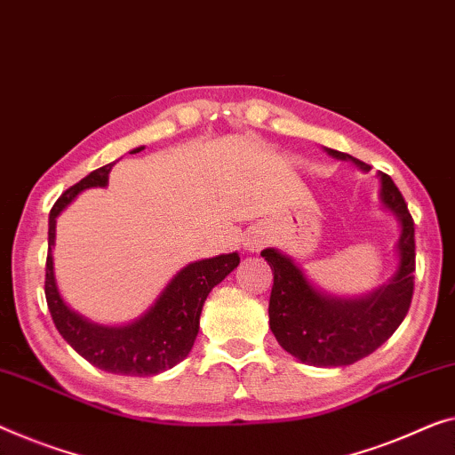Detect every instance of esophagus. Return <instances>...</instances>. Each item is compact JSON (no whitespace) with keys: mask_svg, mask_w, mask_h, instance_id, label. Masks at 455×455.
Returning a JSON list of instances; mask_svg holds the SVG:
<instances>
[{"mask_svg":"<svg viewBox=\"0 0 455 455\" xmlns=\"http://www.w3.org/2000/svg\"><path fill=\"white\" fill-rule=\"evenodd\" d=\"M263 245H266V236L259 235V233L249 235V239H247V243H245V247H247L249 251H259Z\"/></svg>","mask_w":455,"mask_h":455,"instance_id":"esophagus-1","label":"esophagus"}]
</instances>
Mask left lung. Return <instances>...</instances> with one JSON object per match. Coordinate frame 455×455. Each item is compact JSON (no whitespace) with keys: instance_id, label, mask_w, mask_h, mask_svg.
I'll return each instance as SVG.
<instances>
[{"instance_id":"obj_1","label":"left lung","mask_w":455,"mask_h":455,"mask_svg":"<svg viewBox=\"0 0 455 455\" xmlns=\"http://www.w3.org/2000/svg\"><path fill=\"white\" fill-rule=\"evenodd\" d=\"M339 159H351L362 169H368L363 161L347 153L329 148ZM382 189L379 198L384 206L401 220V239H398V271L390 283L374 294L357 300H339L329 298L310 286L292 259L277 253L275 249H263L271 271L274 288L269 296V329L277 343L288 354L313 365H349L388 341L390 335L404 321L411 308L412 290H415V222L409 206L390 175L379 173Z\"/></svg>"}]
</instances>
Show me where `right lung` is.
Returning a JSON list of instances; mask_svg holds the SVG:
<instances>
[{
	"label": "right lung",
	"mask_w": 455,
	"mask_h": 455,
	"mask_svg": "<svg viewBox=\"0 0 455 455\" xmlns=\"http://www.w3.org/2000/svg\"><path fill=\"white\" fill-rule=\"evenodd\" d=\"M142 151V147L131 153ZM114 163L92 172L54 202L49 216V255H46L44 296L54 327L81 357L104 371L122 376H155L184 359L196 341L206 296L216 283L239 266V255L228 253L189 263L163 290L148 313L126 327H100L67 307L57 290L51 247L54 222L69 202L87 188H104Z\"/></svg>",
	"instance_id": "add662e5"
}]
</instances>
